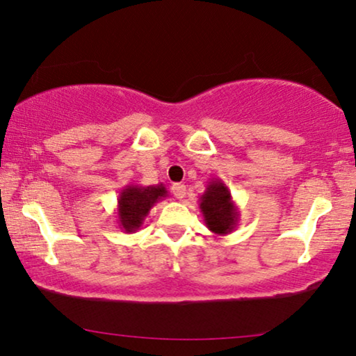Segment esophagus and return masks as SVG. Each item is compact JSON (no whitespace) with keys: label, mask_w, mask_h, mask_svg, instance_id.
Here are the masks:
<instances>
[{"label":"esophagus","mask_w":356,"mask_h":356,"mask_svg":"<svg viewBox=\"0 0 356 356\" xmlns=\"http://www.w3.org/2000/svg\"><path fill=\"white\" fill-rule=\"evenodd\" d=\"M172 193H173L175 197L181 201V199H183L184 196H186V186H184V184H181V183L173 184V186H172Z\"/></svg>","instance_id":"obj_1"}]
</instances>
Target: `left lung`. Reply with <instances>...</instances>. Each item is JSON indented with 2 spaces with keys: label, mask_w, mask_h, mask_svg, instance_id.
Returning <instances> with one entry per match:
<instances>
[{
  "label": "left lung",
  "mask_w": 356,
  "mask_h": 356,
  "mask_svg": "<svg viewBox=\"0 0 356 356\" xmlns=\"http://www.w3.org/2000/svg\"><path fill=\"white\" fill-rule=\"evenodd\" d=\"M204 223L213 235L225 236L238 225L240 211L233 202L230 189L220 178H212L206 186V191L199 197Z\"/></svg>",
  "instance_id": "left-lung-1"
}]
</instances>
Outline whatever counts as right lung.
I'll list each match as a JSON object with an SVG mask.
<instances>
[{"label": "right lung", "instance_id": "right-lung-1", "mask_svg": "<svg viewBox=\"0 0 356 356\" xmlns=\"http://www.w3.org/2000/svg\"><path fill=\"white\" fill-rule=\"evenodd\" d=\"M168 196L167 188L162 183L155 186H138V184H128L121 189L118 196V227L124 233L138 232L159 201Z\"/></svg>", "mask_w": 356, "mask_h": 356}]
</instances>
